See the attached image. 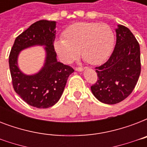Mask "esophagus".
<instances>
[{
	"mask_svg": "<svg viewBox=\"0 0 147 147\" xmlns=\"http://www.w3.org/2000/svg\"><path fill=\"white\" fill-rule=\"evenodd\" d=\"M84 69H85V68H82V67H77V68H76V70L78 71H82Z\"/></svg>",
	"mask_w": 147,
	"mask_h": 147,
	"instance_id": "1",
	"label": "esophagus"
}]
</instances>
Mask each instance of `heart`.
I'll list each match as a JSON object with an SVG mask.
<instances>
[{
	"label": "heart",
	"mask_w": 147,
	"mask_h": 147,
	"mask_svg": "<svg viewBox=\"0 0 147 147\" xmlns=\"http://www.w3.org/2000/svg\"><path fill=\"white\" fill-rule=\"evenodd\" d=\"M114 35L108 25L96 22L72 24L63 33V39L55 40L54 48L60 59L71 63L81 54L91 65H99L109 58L114 49Z\"/></svg>",
	"instance_id": "1"
}]
</instances>
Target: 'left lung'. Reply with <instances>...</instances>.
Returning <instances> with one entry per match:
<instances>
[{
    "instance_id": "obj_1",
    "label": "left lung",
    "mask_w": 147,
    "mask_h": 147,
    "mask_svg": "<svg viewBox=\"0 0 147 147\" xmlns=\"http://www.w3.org/2000/svg\"><path fill=\"white\" fill-rule=\"evenodd\" d=\"M116 34L114 51L107 62L95 68L98 81L91 87L94 97L107 105L127 98L141 71L140 45L134 34L123 25L117 26Z\"/></svg>"
}]
</instances>
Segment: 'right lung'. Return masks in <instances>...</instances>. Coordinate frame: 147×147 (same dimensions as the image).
Wrapping results in <instances>:
<instances>
[{
	"label": "right lung",
	"mask_w": 147,
	"mask_h": 147,
	"mask_svg": "<svg viewBox=\"0 0 147 147\" xmlns=\"http://www.w3.org/2000/svg\"><path fill=\"white\" fill-rule=\"evenodd\" d=\"M55 25V21L46 20L33 24L16 38L9 55L13 89L25 102L37 108H48L58 102L74 71L71 66L57 61L53 45ZM34 45L45 46L46 60L39 73L28 76L20 71L17 59L23 49Z\"/></svg>",
	"instance_id": "1"
}]
</instances>
